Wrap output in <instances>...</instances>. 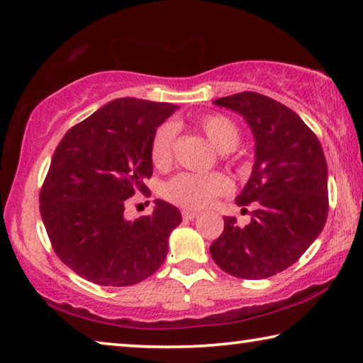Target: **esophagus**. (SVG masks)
<instances>
[{
    "label": "esophagus",
    "mask_w": 363,
    "mask_h": 363,
    "mask_svg": "<svg viewBox=\"0 0 363 363\" xmlns=\"http://www.w3.org/2000/svg\"><path fill=\"white\" fill-rule=\"evenodd\" d=\"M199 216V211H192V210H184L182 211V218L187 219V220H192Z\"/></svg>",
    "instance_id": "34e87169"
}]
</instances>
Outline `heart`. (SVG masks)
<instances>
[{
  "instance_id": "1",
  "label": "heart",
  "mask_w": 363,
  "mask_h": 363,
  "mask_svg": "<svg viewBox=\"0 0 363 363\" xmlns=\"http://www.w3.org/2000/svg\"><path fill=\"white\" fill-rule=\"evenodd\" d=\"M195 126L210 139V143L220 152H230L240 140V130L237 123L224 113H206L196 118ZM176 128L171 123L158 126L150 139L149 157L152 167L164 171L171 167L174 158ZM232 189L229 177L223 173L194 174L181 173L163 186V199L186 210H201L219 195Z\"/></svg>"
}]
</instances>
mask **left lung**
<instances>
[{
    "label": "left lung",
    "instance_id": "8db88e82",
    "mask_svg": "<svg viewBox=\"0 0 363 363\" xmlns=\"http://www.w3.org/2000/svg\"><path fill=\"white\" fill-rule=\"evenodd\" d=\"M248 121L256 140L253 173L237 196L251 223L225 216L210 253L238 279H267L293 266L322 232L328 216V169L314 131L284 104L253 91L214 101Z\"/></svg>",
    "mask_w": 363,
    "mask_h": 363
}]
</instances>
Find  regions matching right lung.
I'll return each instance as SVG.
<instances>
[{
	"mask_svg": "<svg viewBox=\"0 0 363 363\" xmlns=\"http://www.w3.org/2000/svg\"><path fill=\"white\" fill-rule=\"evenodd\" d=\"M177 106L123 97L72 126L40 190V213L54 253L102 286L139 284L162 266L181 213L163 200L126 220V200L149 194L150 139Z\"/></svg>",
	"mask_w": 363,
	"mask_h": 363,
	"instance_id": "1",
	"label": "right lung"
}]
</instances>
